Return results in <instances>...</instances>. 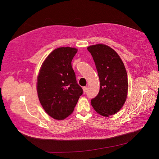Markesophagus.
<instances>
[{
	"label": "esophagus",
	"instance_id": "1",
	"mask_svg": "<svg viewBox=\"0 0 159 159\" xmlns=\"http://www.w3.org/2000/svg\"><path fill=\"white\" fill-rule=\"evenodd\" d=\"M83 91H84V94H85L87 92V88L86 87H84L83 88Z\"/></svg>",
	"mask_w": 159,
	"mask_h": 159
}]
</instances>
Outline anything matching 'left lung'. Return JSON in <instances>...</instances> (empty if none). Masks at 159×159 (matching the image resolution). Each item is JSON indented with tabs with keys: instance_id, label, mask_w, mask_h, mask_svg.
Masks as SVG:
<instances>
[{
	"instance_id": "left-lung-1",
	"label": "left lung",
	"mask_w": 159,
	"mask_h": 159,
	"mask_svg": "<svg viewBox=\"0 0 159 159\" xmlns=\"http://www.w3.org/2000/svg\"><path fill=\"white\" fill-rule=\"evenodd\" d=\"M98 71L100 91L91 99L93 107L99 114L108 117L117 113L127 97L128 78L119 55L107 45L98 44L88 47Z\"/></svg>"
}]
</instances>
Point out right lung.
<instances>
[{
    "instance_id": "add662e5",
    "label": "right lung",
    "mask_w": 159,
    "mask_h": 159,
    "mask_svg": "<svg viewBox=\"0 0 159 159\" xmlns=\"http://www.w3.org/2000/svg\"><path fill=\"white\" fill-rule=\"evenodd\" d=\"M77 49L60 47L53 50L42 64L37 82L39 102L52 118L62 120L73 111L82 88L76 80L71 61Z\"/></svg>"
}]
</instances>
